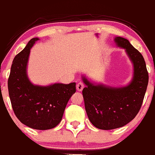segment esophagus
<instances>
[{"mask_svg": "<svg viewBox=\"0 0 155 155\" xmlns=\"http://www.w3.org/2000/svg\"><path fill=\"white\" fill-rule=\"evenodd\" d=\"M84 84H83L82 82H79L77 84H76V89H77V91H82V89L84 88Z\"/></svg>", "mask_w": 155, "mask_h": 155, "instance_id": "obj_1", "label": "esophagus"}]
</instances>
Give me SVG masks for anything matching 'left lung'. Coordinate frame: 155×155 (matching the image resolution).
I'll return each instance as SVG.
<instances>
[{"label":"left lung","instance_id":"8db88e82","mask_svg":"<svg viewBox=\"0 0 155 155\" xmlns=\"http://www.w3.org/2000/svg\"><path fill=\"white\" fill-rule=\"evenodd\" d=\"M117 47L125 50L133 63L134 75L127 86L114 87L94 84L84 76L82 90L86 113L96 128L110 130L128 124L140 109L149 82V73L142 54L122 37L114 38Z\"/></svg>","mask_w":155,"mask_h":155}]
</instances>
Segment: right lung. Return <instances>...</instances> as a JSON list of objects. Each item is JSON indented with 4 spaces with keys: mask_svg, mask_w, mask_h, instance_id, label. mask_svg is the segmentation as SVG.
<instances>
[{
    "mask_svg": "<svg viewBox=\"0 0 155 155\" xmlns=\"http://www.w3.org/2000/svg\"><path fill=\"white\" fill-rule=\"evenodd\" d=\"M38 38H32L13 59L8 79V90L15 114L21 122L33 129L48 130L61 122L76 82L35 85L27 76L30 49Z\"/></svg>",
    "mask_w": 155,
    "mask_h": 155,
    "instance_id": "add662e5",
    "label": "right lung"
}]
</instances>
